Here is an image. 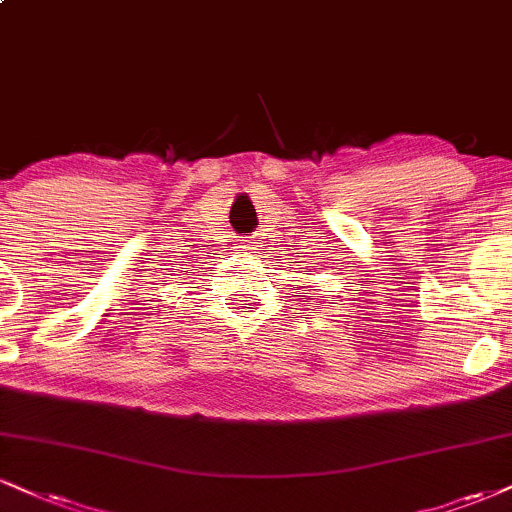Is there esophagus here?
<instances>
[{"mask_svg":"<svg viewBox=\"0 0 512 512\" xmlns=\"http://www.w3.org/2000/svg\"><path fill=\"white\" fill-rule=\"evenodd\" d=\"M240 250H243V252H248V255H250V252L255 250V245H250V243H243V245H240Z\"/></svg>","mask_w":512,"mask_h":512,"instance_id":"obj_1","label":"esophagus"}]
</instances>
